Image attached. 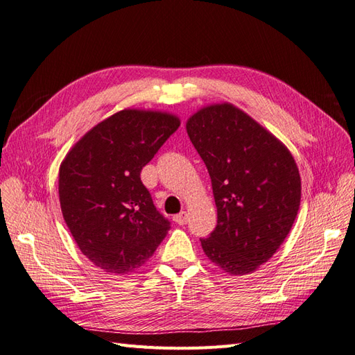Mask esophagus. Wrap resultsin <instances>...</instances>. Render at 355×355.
Wrapping results in <instances>:
<instances>
[{
	"instance_id": "obj_1",
	"label": "esophagus",
	"mask_w": 355,
	"mask_h": 355,
	"mask_svg": "<svg viewBox=\"0 0 355 355\" xmlns=\"http://www.w3.org/2000/svg\"><path fill=\"white\" fill-rule=\"evenodd\" d=\"M174 222L177 225H186L187 223V213L186 211H181L180 214L174 216Z\"/></svg>"
}]
</instances>
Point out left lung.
<instances>
[{
    "instance_id": "8db88e82",
    "label": "left lung",
    "mask_w": 355,
    "mask_h": 355,
    "mask_svg": "<svg viewBox=\"0 0 355 355\" xmlns=\"http://www.w3.org/2000/svg\"><path fill=\"white\" fill-rule=\"evenodd\" d=\"M186 130L211 178L217 226L201 244L231 276H244L275 255L293 228L302 178L286 145L232 103L202 106Z\"/></svg>"
}]
</instances>
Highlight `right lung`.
Returning <instances> with one entry per match:
<instances>
[{
  "mask_svg": "<svg viewBox=\"0 0 355 355\" xmlns=\"http://www.w3.org/2000/svg\"><path fill=\"white\" fill-rule=\"evenodd\" d=\"M178 125L175 114L125 107L91 127L62 159L61 213L96 267L127 275L166 237L169 222L154 207L141 171Z\"/></svg>",
  "mask_w": 355,
  "mask_h": 355,
  "instance_id": "1",
  "label": "right lung"
}]
</instances>
